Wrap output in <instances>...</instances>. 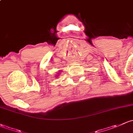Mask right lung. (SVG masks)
Instances as JSON below:
<instances>
[{
    "label": "right lung",
    "mask_w": 133,
    "mask_h": 133,
    "mask_svg": "<svg viewBox=\"0 0 133 133\" xmlns=\"http://www.w3.org/2000/svg\"><path fill=\"white\" fill-rule=\"evenodd\" d=\"M56 77H57V76H56Z\"/></svg>",
    "instance_id": "right-lung-1"
}]
</instances>
